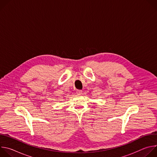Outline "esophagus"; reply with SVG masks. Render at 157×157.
<instances>
[{"label": "esophagus", "mask_w": 157, "mask_h": 157, "mask_svg": "<svg viewBox=\"0 0 157 157\" xmlns=\"http://www.w3.org/2000/svg\"><path fill=\"white\" fill-rule=\"evenodd\" d=\"M82 91L81 90H77L76 91V94H82Z\"/></svg>", "instance_id": "obj_1"}]
</instances>
